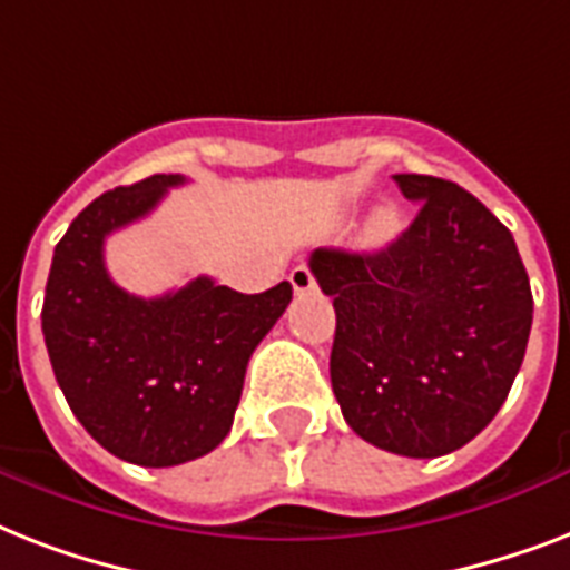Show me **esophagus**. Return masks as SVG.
Returning <instances> with one entry per match:
<instances>
[{
	"instance_id": "esophagus-1",
	"label": "esophagus",
	"mask_w": 570,
	"mask_h": 570,
	"mask_svg": "<svg viewBox=\"0 0 570 570\" xmlns=\"http://www.w3.org/2000/svg\"><path fill=\"white\" fill-rule=\"evenodd\" d=\"M289 284H293L295 295H307L316 289V277H313V272L307 266H295L289 272Z\"/></svg>"
}]
</instances>
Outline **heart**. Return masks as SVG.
I'll return each instance as SVG.
<instances>
[{"instance_id":"obj_1","label":"heart","mask_w":570,"mask_h":570,"mask_svg":"<svg viewBox=\"0 0 570 570\" xmlns=\"http://www.w3.org/2000/svg\"><path fill=\"white\" fill-rule=\"evenodd\" d=\"M390 227H393V222H390V215H381V218H379V230L381 233H390Z\"/></svg>"}]
</instances>
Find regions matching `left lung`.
Listing matches in <instances>:
<instances>
[{
    "label": "left lung",
    "instance_id": "1",
    "mask_svg": "<svg viewBox=\"0 0 570 570\" xmlns=\"http://www.w3.org/2000/svg\"><path fill=\"white\" fill-rule=\"evenodd\" d=\"M416 215L387 248H316L334 298L331 387L366 443L407 459L461 450L497 416L532 328L518 245L482 200L429 174H396Z\"/></svg>",
    "mask_w": 570,
    "mask_h": 570
}]
</instances>
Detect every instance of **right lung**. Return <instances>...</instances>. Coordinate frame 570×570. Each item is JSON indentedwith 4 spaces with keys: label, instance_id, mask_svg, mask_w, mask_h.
<instances>
[{
    "label": "right lung",
    "instance_id": "obj_1",
    "mask_svg": "<svg viewBox=\"0 0 570 570\" xmlns=\"http://www.w3.org/2000/svg\"><path fill=\"white\" fill-rule=\"evenodd\" d=\"M180 174H154L85 206L52 254L43 340L67 405L111 455L174 468L227 438L245 370L293 286L259 295L195 277L177 293L138 298L106 272V236L145 218Z\"/></svg>",
    "mask_w": 570,
    "mask_h": 570
}]
</instances>
